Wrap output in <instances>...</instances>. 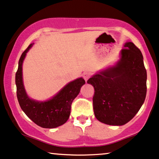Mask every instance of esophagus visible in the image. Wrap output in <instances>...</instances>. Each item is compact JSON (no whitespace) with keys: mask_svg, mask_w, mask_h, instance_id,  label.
I'll return each instance as SVG.
<instances>
[{"mask_svg":"<svg viewBox=\"0 0 159 159\" xmlns=\"http://www.w3.org/2000/svg\"><path fill=\"white\" fill-rule=\"evenodd\" d=\"M83 77L84 80L86 81L91 77V73H89V72H85V73H83Z\"/></svg>","mask_w":159,"mask_h":159,"instance_id":"34e87169","label":"esophagus"}]
</instances>
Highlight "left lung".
I'll return each mask as SVG.
<instances>
[{
    "label": "left lung",
    "mask_w": 159,
    "mask_h": 159,
    "mask_svg": "<svg viewBox=\"0 0 159 159\" xmlns=\"http://www.w3.org/2000/svg\"><path fill=\"white\" fill-rule=\"evenodd\" d=\"M116 65L95 74L87 81L94 86L93 108L97 119L122 126L139 111L147 92V72L140 50L127 42Z\"/></svg>",
    "instance_id": "1"
}]
</instances>
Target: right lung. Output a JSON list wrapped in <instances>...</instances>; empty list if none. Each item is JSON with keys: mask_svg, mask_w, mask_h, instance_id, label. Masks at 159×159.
<instances>
[{"mask_svg": "<svg viewBox=\"0 0 159 159\" xmlns=\"http://www.w3.org/2000/svg\"><path fill=\"white\" fill-rule=\"evenodd\" d=\"M33 44H30L19 60V66L15 76L19 104L27 117L37 125L43 128H56L64 124L68 120L72 102L79 94L85 81L82 78H79L70 82L47 101L39 102L30 98L23 84L22 63L27 52Z\"/></svg>", "mask_w": 159, "mask_h": 159, "instance_id": "add662e5", "label": "right lung"}]
</instances>
